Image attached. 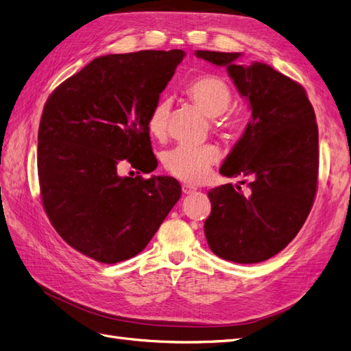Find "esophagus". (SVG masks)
I'll return each mask as SVG.
<instances>
[{
    "label": "esophagus",
    "instance_id": "esophagus-1",
    "mask_svg": "<svg viewBox=\"0 0 351 351\" xmlns=\"http://www.w3.org/2000/svg\"><path fill=\"white\" fill-rule=\"evenodd\" d=\"M182 190H183L184 195H192L193 192H196V187L195 186H190V184H183Z\"/></svg>",
    "mask_w": 351,
    "mask_h": 351
}]
</instances>
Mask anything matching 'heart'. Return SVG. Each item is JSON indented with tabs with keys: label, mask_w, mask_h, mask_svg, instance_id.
Wrapping results in <instances>:
<instances>
[{
	"label": "heart",
	"mask_w": 351,
	"mask_h": 351,
	"mask_svg": "<svg viewBox=\"0 0 351 351\" xmlns=\"http://www.w3.org/2000/svg\"><path fill=\"white\" fill-rule=\"evenodd\" d=\"M187 97L205 115L215 119L224 114L231 104V90L224 80L215 76H202L189 84ZM169 104L167 99L159 101L147 117V130L161 139L165 136ZM219 132L230 133L234 130L236 123L230 120L215 121ZM219 149L215 145L200 146H176L162 154L164 169L186 183H200L212 165L219 161Z\"/></svg>",
	"instance_id": "obj_1"
}]
</instances>
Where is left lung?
<instances>
[{
    "label": "left lung",
    "mask_w": 351,
    "mask_h": 351,
    "mask_svg": "<svg viewBox=\"0 0 351 351\" xmlns=\"http://www.w3.org/2000/svg\"><path fill=\"white\" fill-rule=\"evenodd\" d=\"M195 54L227 67L252 110L246 130L219 168L222 176L246 180L208 192V244L226 261H267L297 236L313 205L319 168L313 107L302 84L265 62L240 66V52Z\"/></svg>",
    "instance_id": "left-lung-1"
}]
</instances>
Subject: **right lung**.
<instances>
[{"label":"right lung","instance_id":"add662e5","mask_svg":"<svg viewBox=\"0 0 351 351\" xmlns=\"http://www.w3.org/2000/svg\"><path fill=\"white\" fill-rule=\"evenodd\" d=\"M184 56L149 49L98 57L47 99L38 132L42 205L84 256L101 263L136 256L182 196L173 177H121L119 168L155 169L147 117Z\"/></svg>","mask_w":351,"mask_h":351}]
</instances>
